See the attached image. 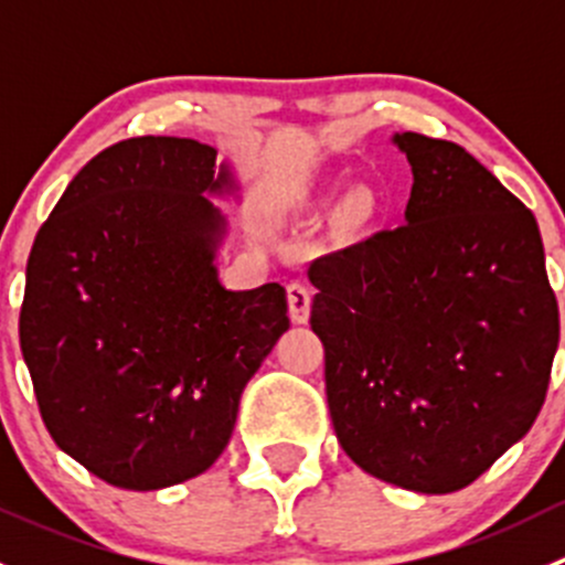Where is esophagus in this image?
Segmentation results:
<instances>
[{
  "label": "esophagus",
  "instance_id": "34e87169",
  "mask_svg": "<svg viewBox=\"0 0 565 565\" xmlns=\"http://www.w3.org/2000/svg\"><path fill=\"white\" fill-rule=\"evenodd\" d=\"M287 300H289V317L292 322H309L311 315V289L303 281L287 284Z\"/></svg>",
  "mask_w": 565,
  "mask_h": 565
}]
</instances>
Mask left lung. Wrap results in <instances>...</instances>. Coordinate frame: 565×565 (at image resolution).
<instances>
[{"mask_svg":"<svg viewBox=\"0 0 565 565\" xmlns=\"http://www.w3.org/2000/svg\"><path fill=\"white\" fill-rule=\"evenodd\" d=\"M393 141L413 167L407 221L311 262V330L347 457L448 494L527 435L561 319L525 204L454 141Z\"/></svg>","mask_w":565,"mask_h":565,"instance_id":"1","label":"left lung"}]
</instances>
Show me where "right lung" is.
I'll list each match as a JSON object with an SVG mask.
<instances>
[{
    "mask_svg": "<svg viewBox=\"0 0 565 565\" xmlns=\"http://www.w3.org/2000/svg\"><path fill=\"white\" fill-rule=\"evenodd\" d=\"M230 185L215 150L177 136L117 141L40 226L19 335L56 446L134 492L207 470L241 393L289 328L287 292H230L213 267Z\"/></svg>",
    "mask_w": 565,
    "mask_h": 565,
    "instance_id": "1",
    "label": "right lung"
}]
</instances>
